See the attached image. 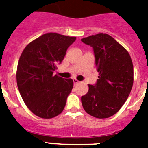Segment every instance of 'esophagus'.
<instances>
[{"label":"esophagus","mask_w":148,"mask_h":148,"mask_svg":"<svg viewBox=\"0 0 148 148\" xmlns=\"http://www.w3.org/2000/svg\"><path fill=\"white\" fill-rule=\"evenodd\" d=\"M73 82H74V85H76V84H77L79 83V81H77V79H73Z\"/></svg>","instance_id":"1"}]
</instances>
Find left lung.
Instances as JSON below:
<instances>
[{"instance_id":"1","label":"left lung","mask_w":148,"mask_h":148,"mask_svg":"<svg viewBox=\"0 0 148 148\" xmlns=\"http://www.w3.org/2000/svg\"><path fill=\"white\" fill-rule=\"evenodd\" d=\"M93 47L99 79L88 84V92L82 96L87 113L99 119L116 113L127 101L134 84V66L129 53L106 33L82 39Z\"/></svg>"}]
</instances>
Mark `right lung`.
Listing matches in <instances>:
<instances>
[{"mask_svg":"<svg viewBox=\"0 0 148 148\" xmlns=\"http://www.w3.org/2000/svg\"><path fill=\"white\" fill-rule=\"evenodd\" d=\"M76 37L49 32L27 45L17 66L19 92L29 110L40 118L51 119L61 113L74 82L53 72Z\"/></svg>","mask_w":148,"mask_h":148,"instance_id":"add662e5","label":"right lung"}]
</instances>
